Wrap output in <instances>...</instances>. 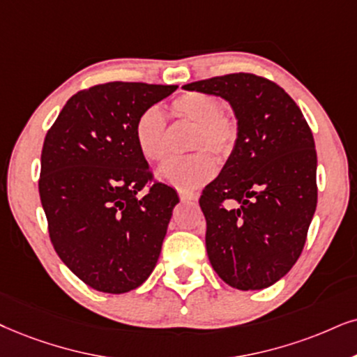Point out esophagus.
<instances>
[{
	"label": "esophagus",
	"instance_id": "obj_1",
	"mask_svg": "<svg viewBox=\"0 0 357 357\" xmlns=\"http://www.w3.org/2000/svg\"><path fill=\"white\" fill-rule=\"evenodd\" d=\"M178 194H179V199H181L183 202H191V201H196L197 199L196 194L189 192V191H183V189H179Z\"/></svg>",
	"mask_w": 357,
	"mask_h": 357
}]
</instances>
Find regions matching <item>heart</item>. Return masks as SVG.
<instances>
[{
	"instance_id": "1",
	"label": "heart",
	"mask_w": 357,
	"mask_h": 357,
	"mask_svg": "<svg viewBox=\"0 0 357 357\" xmlns=\"http://www.w3.org/2000/svg\"><path fill=\"white\" fill-rule=\"evenodd\" d=\"M168 116L174 123L186 125V148L192 155L169 161L160 169V178L183 191H194L215 174V156L225 160L236 150L238 121L232 112L220 107V100L207 92H184L173 98ZM135 139L145 160L163 163L169 155V128L166 116L155 107L148 108L135 123Z\"/></svg>"
}]
</instances>
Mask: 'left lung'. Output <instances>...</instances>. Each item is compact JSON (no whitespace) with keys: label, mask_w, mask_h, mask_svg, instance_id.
<instances>
[{"label":"left lung","mask_w":357,"mask_h":357,"mask_svg":"<svg viewBox=\"0 0 357 357\" xmlns=\"http://www.w3.org/2000/svg\"><path fill=\"white\" fill-rule=\"evenodd\" d=\"M231 103L236 150L199 197L212 268L237 290L273 285L298 260L317 209V150L300 107L272 80L219 75L183 85Z\"/></svg>","instance_id":"1"}]
</instances>
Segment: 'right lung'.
Instances as JSON below:
<instances>
[{
  "mask_svg": "<svg viewBox=\"0 0 357 357\" xmlns=\"http://www.w3.org/2000/svg\"><path fill=\"white\" fill-rule=\"evenodd\" d=\"M176 89L119 80L84 89L44 138L39 196L49 237L61 260L93 290H133L160 257L179 199L153 179L135 123Z\"/></svg>",
  "mask_w": 357,
  "mask_h": 357,
  "instance_id": "1",
  "label": "right lung"
}]
</instances>
